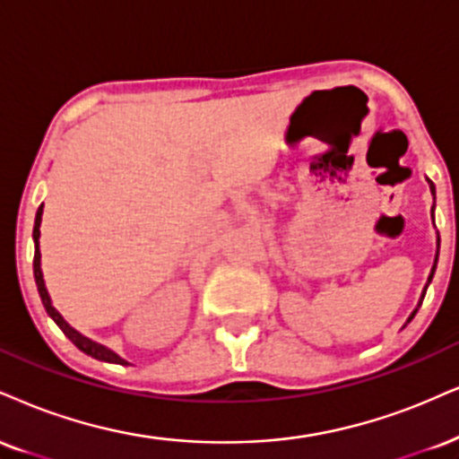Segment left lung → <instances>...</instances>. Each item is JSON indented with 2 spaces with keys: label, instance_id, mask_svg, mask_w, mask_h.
Listing matches in <instances>:
<instances>
[{
  "label": "left lung",
  "instance_id": "left-lung-1",
  "mask_svg": "<svg viewBox=\"0 0 459 459\" xmlns=\"http://www.w3.org/2000/svg\"><path fill=\"white\" fill-rule=\"evenodd\" d=\"M429 190H432V195H436V187H434V184H432V181H429ZM432 218H434V207H432ZM438 244H440V239H438ZM436 261H438V256H436ZM434 272H436V263H434V267H432V273H429V280H428V282H432V278H434ZM425 290H428V286H425V289H423L421 301H423V297H425ZM419 306H421V303H419ZM415 314H417V310L411 314V318H408V323H411V320H412V318H415Z\"/></svg>",
  "mask_w": 459,
  "mask_h": 459
}]
</instances>
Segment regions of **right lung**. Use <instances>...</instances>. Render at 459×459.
Returning a JSON list of instances; mask_svg holds the SVG:
<instances>
[{
	"label": "right lung",
	"instance_id": "1",
	"mask_svg": "<svg viewBox=\"0 0 459 459\" xmlns=\"http://www.w3.org/2000/svg\"><path fill=\"white\" fill-rule=\"evenodd\" d=\"M40 222H42V205L38 207V213H36V224H34V241H36V252H34V278H36V284H38V292H40V299L44 303V307H47L48 316H51L55 323L59 325V329L64 331L65 335L72 340V344L76 346V349L85 352V355H91L93 359H100V361H108V363H121V366H128V361H124L119 355H115L113 351L104 349L102 344H96V342L82 338L79 331H74L70 327L68 323L62 318V314L53 307L51 303V297H48L47 292V286H44V280H42V269H40V247H38V239H40Z\"/></svg>",
	"mask_w": 459,
	"mask_h": 459
}]
</instances>
